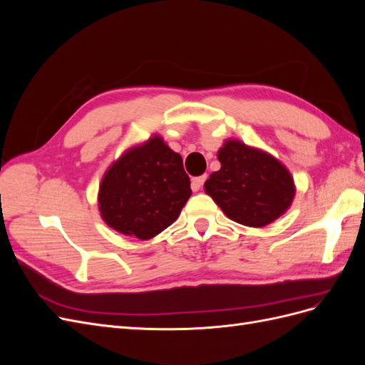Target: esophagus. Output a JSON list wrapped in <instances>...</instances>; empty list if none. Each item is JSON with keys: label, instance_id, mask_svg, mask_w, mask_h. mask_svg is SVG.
Listing matches in <instances>:
<instances>
[{"label": "esophagus", "instance_id": "obj_1", "mask_svg": "<svg viewBox=\"0 0 365 365\" xmlns=\"http://www.w3.org/2000/svg\"><path fill=\"white\" fill-rule=\"evenodd\" d=\"M205 180H207V176L205 175H202V176H196V178H193L192 180V190L193 192H197L202 187V184L205 182Z\"/></svg>", "mask_w": 365, "mask_h": 365}]
</instances>
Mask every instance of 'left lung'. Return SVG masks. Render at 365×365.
I'll list each match as a JSON object with an SVG mask.
<instances>
[{
  "mask_svg": "<svg viewBox=\"0 0 365 365\" xmlns=\"http://www.w3.org/2000/svg\"><path fill=\"white\" fill-rule=\"evenodd\" d=\"M220 169L205 181V193L237 224L264 227L280 217L295 195L289 170L268 152L227 140L217 152Z\"/></svg>",
  "mask_w": 365,
  "mask_h": 365,
  "instance_id": "left-lung-1",
  "label": "left lung"
}]
</instances>
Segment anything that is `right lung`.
<instances>
[{
  "label": "right lung",
  "instance_id": "right-lung-1",
  "mask_svg": "<svg viewBox=\"0 0 365 365\" xmlns=\"http://www.w3.org/2000/svg\"><path fill=\"white\" fill-rule=\"evenodd\" d=\"M190 195L181 155L152 135L109 165L98 187V212L118 233L148 240L175 222Z\"/></svg>",
  "mask_w": 365,
  "mask_h": 365
}]
</instances>
